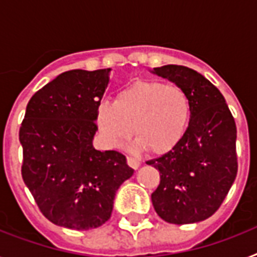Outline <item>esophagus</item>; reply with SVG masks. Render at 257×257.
<instances>
[{
    "instance_id": "esophagus-1",
    "label": "esophagus",
    "mask_w": 257,
    "mask_h": 257,
    "mask_svg": "<svg viewBox=\"0 0 257 257\" xmlns=\"http://www.w3.org/2000/svg\"><path fill=\"white\" fill-rule=\"evenodd\" d=\"M126 163H128V165L131 167V168L133 169H137L139 167H140V161L137 160V159H135V157H126Z\"/></svg>"
}]
</instances>
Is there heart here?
I'll use <instances>...</instances> for the list:
<instances>
[{"mask_svg":"<svg viewBox=\"0 0 257 257\" xmlns=\"http://www.w3.org/2000/svg\"><path fill=\"white\" fill-rule=\"evenodd\" d=\"M191 114V98L181 86L152 80L133 82L117 93L113 102H101L96 118L112 147L124 144L133 128V148L163 155L181 141Z\"/></svg>","mask_w":257,"mask_h":257,"instance_id":"1","label":"heart"}]
</instances>
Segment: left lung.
<instances>
[{
	"mask_svg": "<svg viewBox=\"0 0 257 257\" xmlns=\"http://www.w3.org/2000/svg\"><path fill=\"white\" fill-rule=\"evenodd\" d=\"M153 73L189 94L192 114L179 144L147 161L160 172L152 204L167 223H197L219 209L237 175L235 118L219 89L196 70L165 65Z\"/></svg>",
	"mask_w": 257,
	"mask_h": 257,
	"instance_id": "8db88e82",
	"label": "left lung"
}]
</instances>
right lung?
Segmentation results:
<instances>
[{
  "label": "right lung",
  "instance_id": "add662e5",
  "mask_svg": "<svg viewBox=\"0 0 257 257\" xmlns=\"http://www.w3.org/2000/svg\"><path fill=\"white\" fill-rule=\"evenodd\" d=\"M109 72L61 73L32 96L20 126L24 183L42 215L70 229L108 221L116 191L133 175L122 153L92 145Z\"/></svg>",
  "mask_w": 257,
  "mask_h": 257
}]
</instances>
